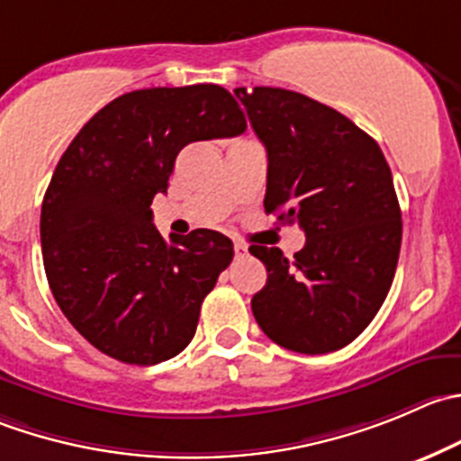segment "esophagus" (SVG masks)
<instances>
[{
    "instance_id": "1",
    "label": "esophagus",
    "mask_w": 461,
    "mask_h": 461,
    "mask_svg": "<svg viewBox=\"0 0 461 461\" xmlns=\"http://www.w3.org/2000/svg\"><path fill=\"white\" fill-rule=\"evenodd\" d=\"M234 254H236V257H245V254H248V248H245V245L243 243H234Z\"/></svg>"
}]
</instances>
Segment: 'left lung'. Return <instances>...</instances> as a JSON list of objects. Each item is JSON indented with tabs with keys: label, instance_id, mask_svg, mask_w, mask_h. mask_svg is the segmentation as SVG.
<instances>
[{
	"label": "left lung",
	"instance_id": "1",
	"mask_svg": "<svg viewBox=\"0 0 461 461\" xmlns=\"http://www.w3.org/2000/svg\"><path fill=\"white\" fill-rule=\"evenodd\" d=\"M234 94L267 150L263 207L306 234L293 258L249 248L267 270L252 297L254 320L284 349H342L376 317L399 263L403 222L385 155L354 122L303 94Z\"/></svg>",
	"mask_w": 461,
	"mask_h": 461
}]
</instances>
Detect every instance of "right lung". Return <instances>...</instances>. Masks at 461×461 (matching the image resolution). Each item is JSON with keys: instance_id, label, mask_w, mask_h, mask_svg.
Instances as JSON below:
<instances>
[{"instance_id": "add662e5", "label": "right lung", "mask_w": 461, "mask_h": 461, "mask_svg": "<svg viewBox=\"0 0 461 461\" xmlns=\"http://www.w3.org/2000/svg\"><path fill=\"white\" fill-rule=\"evenodd\" d=\"M245 128L221 85L135 89L101 107L62 153L40 216L44 272L60 311L98 351L158 365L191 342L234 245L213 230L167 240L150 204L167 194L186 144Z\"/></svg>"}]
</instances>
